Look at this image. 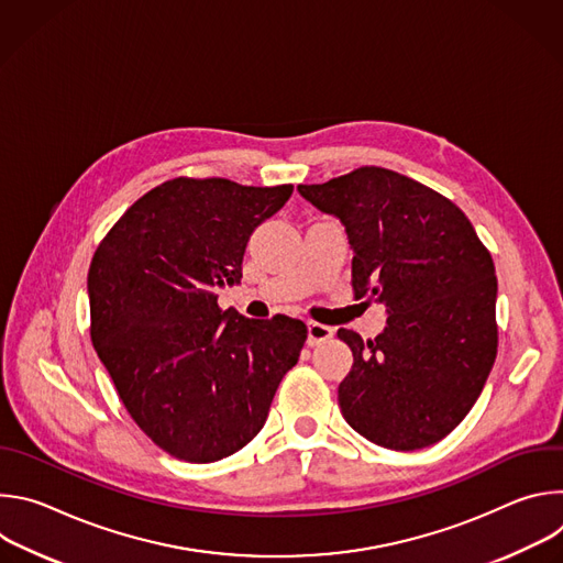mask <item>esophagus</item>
Masks as SVG:
<instances>
[{
    "label": "esophagus",
    "mask_w": 563,
    "mask_h": 563,
    "mask_svg": "<svg viewBox=\"0 0 563 563\" xmlns=\"http://www.w3.org/2000/svg\"><path fill=\"white\" fill-rule=\"evenodd\" d=\"M334 328H328V325H320V323H307V341H309V345H316V343H320V341H328V339H332L334 336Z\"/></svg>",
    "instance_id": "34e87169"
}]
</instances>
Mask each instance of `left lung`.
<instances>
[{
	"label": "left lung",
	"mask_w": 563,
	"mask_h": 563,
	"mask_svg": "<svg viewBox=\"0 0 563 563\" xmlns=\"http://www.w3.org/2000/svg\"><path fill=\"white\" fill-rule=\"evenodd\" d=\"M298 194L341 220L356 298L387 311L374 341L339 330L354 356L339 385L345 421L389 450L441 441L472 410L497 358L488 250L454 202L387 169L298 185Z\"/></svg>",
	"instance_id": "obj_1"
}]
</instances>
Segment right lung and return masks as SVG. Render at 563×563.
I'll list each match as a JSON object with an SVG mask.
<instances>
[{"label":"right lung","instance_id":"right-lung-1","mask_svg":"<svg viewBox=\"0 0 563 563\" xmlns=\"http://www.w3.org/2000/svg\"><path fill=\"white\" fill-rule=\"evenodd\" d=\"M294 187L176 178L115 222L89 267L91 341L131 419L165 452L211 463L265 426L307 339L302 320L218 307L252 233Z\"/></svg>","mask_w":563,"mask_h":563}]
</instances>
